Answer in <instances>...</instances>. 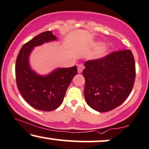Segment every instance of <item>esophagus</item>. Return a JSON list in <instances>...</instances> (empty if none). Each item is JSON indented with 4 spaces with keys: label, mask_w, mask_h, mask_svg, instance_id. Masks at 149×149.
Returning a JSON list of instances; mask_svg holds the SVG:
<instances>
[{
    "label": "esophagus",
    "mask_w": 149,
    "mask_h": 149,
    "mask_svg": "<svg viewBox=\"0 0 149 149\" xmlns=\"http://www.w3.org/2000/svg\"><path fill=\"white\" fill-rule=\"evenodd\" d=\"M83 69H84V66L83 64H79L78 66V72L80 73L83 72Z\"/></svg>",
    "instance_id": "obj_1"
}]
</instances>
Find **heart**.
<instances>
[{"label":"heart","instance_id":"1","mask_svg":"<svg viewBox=\"0 0 149 149\" xmlns=\"http://www.w3.org/2000/svg\"><path fill=\"white\" fill-rule=\"evenodd\" d=\"M95 46L97 47V48H101L102 47L104 46V42H97L96 44H95ZM109 49L107 47H103L102 49L97 52V54H96V55L94 57V59H101L102 58L105 57L109 53Z\"/></svg>","mask_w":149,"mask_h":149}]
</instances>
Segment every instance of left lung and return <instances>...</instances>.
<instances>
[{
    "label": "left lung",
    "instance_id": "obj_1",
    "mask_svg": "<svg viewBox=\"0 0 149 149\" xmlns=\"http://www.w3.org/2000/svg\"><path fill=\"white\" fill-rule=\"evenodd\" d=\"M84 95L87 104L99 112L120 105L129 96L135 79V64L131 50L118 51L85 63Z\"/></svg>",
    "mask_w": 149,
    "mask_h": 149
}]
</instances>
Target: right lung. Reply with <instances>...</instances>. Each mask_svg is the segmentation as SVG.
<instances>
[{"instance_id":"obj_1","label":"right lung","mask_w":149,"mask_h":149,"mask_svg":"<svg viewBox=\"0 0 149 149\" xmlns=\"http://www.w3.org/2000/svg\"><path fill=\"white\" fill-rule=\"evenodd\" d=\"M58 40L52 31H45L22 46L15 65L16 82L23 98L34 109L51 111L64 100L66 90L77 74V66L57 68L46 75H40L31 67L29 57L34 47Z\"/></svg>"}]
</instances>
